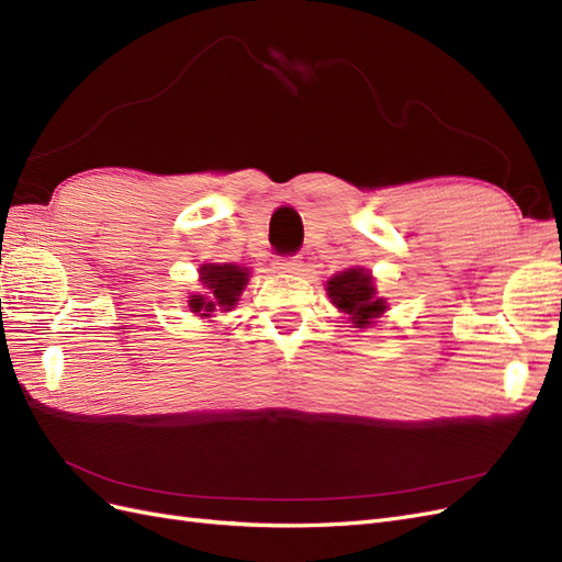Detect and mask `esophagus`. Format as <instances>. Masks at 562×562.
Wrapping results in <instances>:
<instances>
[{
  "mask_svg": "<svg viewBox=\"0 0 562 562\" xmlns=\"http://www.w3.org/2000/svg\"><path fill=\"white\" fill-rule=\"evenodd\" d=\"M274 269L285 271V274H297V271H302L300 255H283V258H277Z\"/></svg>",
  "mask_w": 562,
  "mask_h": 562,
  "instance_id": "34e87169",
  "label": "esophagus"
}]
</instances>
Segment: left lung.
I'll return each instance as SVG.
<instances>
[{
    "label": "left lung",
    "instance_id": "1",
    "mask_svg": "<svg viewBox=\"0 0 562 562\" xmlns=\"http://www.w3.org/2000/svg\"><path fill=\"white\" fill-rule=\"evenodd\" d=\"M328 295L337 310L351 316L356 328H366L378 318L386 307L384 300L375 297V285L372 277L363 269H347L339 271L337 277L328 281Z\"/></svg>",
    "mask_w": 562,
    "mask_h": 562
}]
</instances>
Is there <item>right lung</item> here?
I'll return each instance as SVG.
<instances>
[{
  "label": "right lung",
  "instance_id": "1",
  "mask_svg": "<svg viewBox=\"0 0 562 562\" xmlns=\"http://www.w3.org/2000/svg\"><path fill=\"white\" fill-rule=\"evenodd\" d=\"M201 281L209 288V297L192 295L190 307L199 316H211L215 310L229 312L239 302L244 285L248 283V271L239 265H203Z\"/></svg>",
  "mask_w": 562,
  "mask_h": 562
}]
</instances>
